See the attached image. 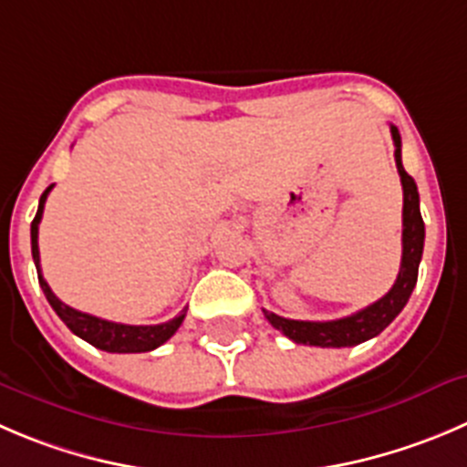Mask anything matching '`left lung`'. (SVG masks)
<instances>
[{
	"label": "left lung",
	"instance_id": "8db88e82",
	"mask_svg": "<svg viewBox=\"0 0 467 467\" xmlns=\"http://www.w3.org/2000/svg\"><path fill=\"white\" fill-rule=\"evenodd\" d=\"M389 130H392L394 160H397V170L403 185V254L397 282L374 305L359 309L350 317L337 318V321H291V318L277 317V314L264 309L270 326L277 327L296 344L321 346V348L362 344V341L380 335L399 317L415 288L417 270H420L421 252H424V220L420 213V192H417L415 181L412 176H408L401 164V135H399L397 126H389Z\"/></svg>",
	"mask_w": 467,
	"mask_h": 467
}]
</instances>
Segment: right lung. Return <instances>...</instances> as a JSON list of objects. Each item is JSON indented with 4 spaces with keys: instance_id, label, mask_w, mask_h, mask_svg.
Returning <instances> with one entry per match:
<instances>
[{
    "instance_id": "obj_1",
    "label": "right lung",
    "mask_w": 467,
    "mask_h": 467,
    "mask_svg": "<svg viewBox=\"0 0 467 467\" xmlns=\"http://www.w3.org/2000/svg\"><path fill=\"white\" fill-rule=\"evenodd\" d=\"M50 190L52 185L41 194L36 217L31 222V256H34V264H36L38 270V284H41L47 303L52 305L57 317L70 327V332L82 337L84 341H88V344L96 346V348L108 350V353H146V350H153L158 348V346H162L164 341L170 339V337L179 330L188 309H183V312L176 318H171V321L160 323V326H126V323L105 321V318L78 312V309L61 303L59 297L52 293V288L47 286V282L41 275V254H38V224H41L43 208H46V199L47 194H50Z\"/></svg>"
}]
</instances>
